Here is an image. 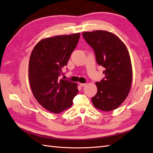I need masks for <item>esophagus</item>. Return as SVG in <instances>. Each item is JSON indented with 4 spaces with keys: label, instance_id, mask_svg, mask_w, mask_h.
<instances>
[{
    "label": "esophagus",
    "instance_id": "1",
    "mask_svg": "<svg viewBox=\"0 0 153 153\" xmlns=\"http://www.w3.org/2000/svg\"><path fill=\"white\" fill-rule=\"evenodd\" d=\"M86 85L87 84L86 83H79V86L80 87H85V86H86Z\"/></svg>",
    "mask_w": 153,
    "mask_h": 153
}]
</instances>
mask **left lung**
I'll return each instance as SVG.
<instances>
[{"label": "left lung", "instance_id": "1", "mask_svg": "<svg viewBox=\"0 0 153 153\" xmlns=\"http://www.w3.org/2000/svg\"><path fill=\"white\" fill-rule=\"evenodd\" d=\"M82 35L94 50L97 64L105 68V78L95 83L97 93L92 102L102 111L115 110L126 100L131 87L133 72L128 48L111 32L97 30Z\"/></svg>", "mask_w": 153, "mask_h": 153}]
</instances>
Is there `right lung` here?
I'll return each mask as SVG.
<instances>
[{"mask_svg": "<svg viewBox=\"0 0 153 153\" xmlns=\"http://www.w3.org/2000/svg\"><path fill=\"white\" fill-rule=\"evenodd\" d=\"M80 33L45 38L36 44L29 61V82L34 97L53 113L69 108L77 93V83L59 79L62 69L78 43Z\"/></svg>", "mask_w": 153, "mask_h": 153, "instance_id": "obj_1", "label": "right lung"}]
</instances>
